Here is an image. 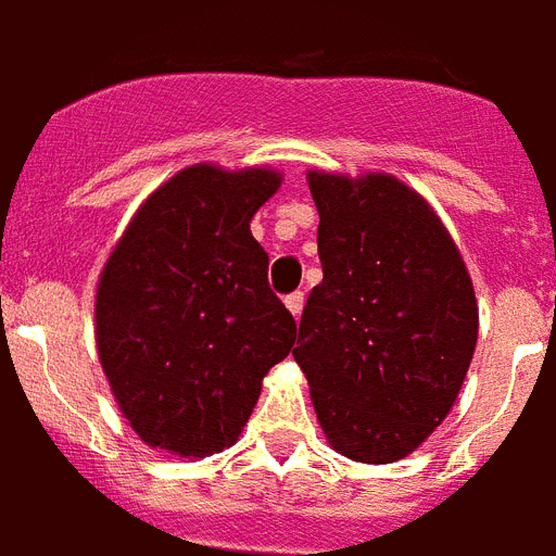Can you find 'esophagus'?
<instances>
[{"mask_svg":"<svg viewBox=\"0 0 556 556\" xmlns=\"http://www.w3.org/2000/svg\"><path fill=\"white\" fill-rule=\"evenodd\" d=\"M283 301H287V306H290V313L295 315V318H301V309H304V292H290Z\"/></svg>","mask_w":556,"mask_h":556,"instance_id":"esophagus-1","label":"esophagus"}]
</instances>
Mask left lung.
Wrapping results in <instances>:
<instances>
[{
	"mask_svg": "<svg viewBox=\"0 0 556 556\" xmlns=\"http://www.w3.org/2000/svg\"><path fill=\"white\" fill-rule=\"evenodd\" d=\"M324 281L292 350L330 445L384 465L433 433L473 358L479 309L433 208L390 175L309 172Z\"/></svg>",
	"mask_w": 556,
	"mask_h": 556,
	"instance_id": "1",
	"label": "left lung"
}]
</instances>
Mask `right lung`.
Wrapping results in <instances>:
<instances>
[{
  "label": "right lung",
  "mask_w": 556,
  "mask_h": 556,
  "mask_svg": "<svg viewBox=\"0 0 556 556\" xmlns=\"http://www.w3.org/2000/svg\"><path fill=\"white\" fill-rule=\"evenodd\" d=\"M281 186L269 168H184L140 206L97 287V350L146 445L208 456L238 439L261 379L295 344L250 220Z\"/></svg>",
  "instance_id": "right-lung-1"
}]
</instances>
